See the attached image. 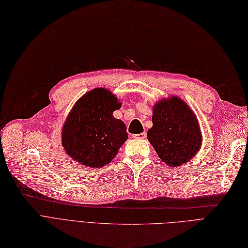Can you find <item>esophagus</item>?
<instances>
[{
    "instance_id": "1",
    "label": "esophagus",
    "mask_w": 248,
    "mask_h": 248,
    "mask_svg": "<svg viewBox=\"0 0 248 248\" xmlns=\"http://www.w3.org/2000/svg\"><path fill=\"white\" fill-rule=\"evenodd\" d=\"M147 137V134L146 133H142V134H137V135H134V138L135 139H145Z\"/></svg>"
}]
</instances>
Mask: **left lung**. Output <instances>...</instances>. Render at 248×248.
<instances>
[{"mask_svg":"<svg viewBox=\"0 0 248 248\" xmlns=\"http://www.w3.org/2000/svg\"><path fill=\"white\" fill-rule=\"evenodd\" d=\"M152 123L148 140L168 166L186 163L200 150L202 134L198 120L180 98L174 96L159 101L153 108Z\"/></svg>","mask_w":248,"mask_h":248,"instance_id":"1","label":"left lung"}]
</instances>
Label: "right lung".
<instances>
[{
  "label": "right lung",
  "mask_w": 248,
  "mask_h": 248,
  "mask_svg": "<svg viewBox=\"0 0 248 248\" xmlns=\"http://www.w3.org/2000/svg\"><path fill=\"white\" fill-rule=\"evenodd\" d=\"M121 106L106 89L86 93L62 127V144L67 153L85 166L99 168L108 164L127 140L125 124L112 115Z\"/></svg>",
  "instance_id": "obj_1"
}]
</instances>
